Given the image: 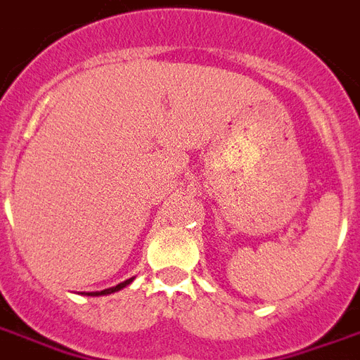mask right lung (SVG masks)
<instances>
[{
  "mask_svg": "<svg viewBox=\"0 0 360 360\" xmlns=\"http://www.w3.org/2000/svg\"><path fill=\"white\" fill-rule=\"evenodd\" d=\"M131 281H134V278L126 279V281H122V283L115 285V287H109V289H105V290H96V292H86V295H89V296H103V295H113V292H117V290L124 289L126 285H130Z\"/></svg>",
  "mask_w": 360,
  "mask_h": 360,
  "instance_id": "add662e5",
  "label": "right lung"
}]
</instances>
